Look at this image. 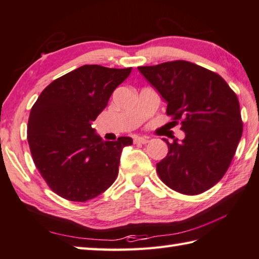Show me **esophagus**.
Returning <instances> with one entry per match:
<instances>
[{"label":"esophagus","instance_id":"1","mask_svg":"<svg viewBox=\"0 0 259 259\" xmlns=\"http://www.w3.org/2000/svg\"><path fill=\"white\" fill-rule=\"evenodd\" d=\"M150 140L146 137H135L134 138V143L135 144H147Z\"/></svg>","mask_w":259,"mask_h":259}]
</instances>
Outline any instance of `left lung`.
I'll list each match as a JSON object with an SVG mask.
<instances>
[{
    "mask_svg": "<svg viewBox=\"0 0 259 259\" xmlns=\"http://www.w3.org/2000/svg\"><path fill=\"white\" fill-rule=\"evenodd\" d=\"M138 69L168 103L166 115L185 133L182 142L163 139L169 152L156 163L157 175L182 194L205 192L227 171L242 136L238 97L221 75L186 60Z\"/></svg>",
    "mask_w": 259,
    "mask_h": 259,
    "instance_id": "1",
    "label": "left lung"
}]
</instances>
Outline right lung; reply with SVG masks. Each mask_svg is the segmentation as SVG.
<instances>
[{
  "instance_id": "obj_1",
  "label": "right lung",
  "mask_w": 259,
  "mask_h": 259,
  "mask_svg": "<svg viewBox=\"0 0 259 259\" xmlns=\"http://www.w3.org/2000/svg\"><path fill=\"white\" fill-rule=\"evenodd\" d=\"M131 71L84 65L52 81L30 109L27 140L33 161L61 198L85 202L115 182L122 148L133 139L104 142L91 123Z\"/></svg>"
}]
</instances>
